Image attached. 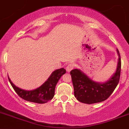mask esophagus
Here are the masks:
<instances>
[{
	"label": "esophagus",
	"mask_w": 129,
	"mask_h": 129,
	"mask_svg": "<svg viewBox=\"0 0 129 129\" xmlns=\"http://www.w3.org/2000/svg\"><path fill=\"white\" fill-rule=\"evenodd\" d=\"M75 67V64L73 63H70L68 64V65H67V68H66V69H67V72H70V71H72V70L73 69V68H74Z\"/></svg>",
	"instance_id": "obj_1"
}]
</instances>
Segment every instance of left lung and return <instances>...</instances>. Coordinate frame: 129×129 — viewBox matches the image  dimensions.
<instances>
[{
    "mask_svg": "<svg viewBox=\"0 0 129 129\" xmlns=\"http://www.w3.org/2000/svg\"><path fill=\"white\" fill-rule=\"evenodd\" d=\"M116 51L118 61L116 72L105 83L94 82L80 70L74 69L71 71L74 95L80 102L89 105L102 102L112 94L118 84L120 77V55L118 49Z\"/></svg>",
    "mask_w": 129,
    "mask_h": 129,
    "instance_id": "obj_1",
    "label": "left lung"
}]
</instances>
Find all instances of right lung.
Returning <instances> with one entry per match:
<instances>
[{
	"label": "right lung",
	"mask_w": 129,
	"mask_h": 129,
	"mask_svg": "<svg viewBox=\"0 0 129 129\" xmlns=\"http://www.w3.org/2000/svg\"><path fill=\"white\" fill-rule=\"evenodd\" d=\"M65 73L66 70L63 68L54 71L41 86L32 90H25L20 89L16 86L9 77L8 78L14 90L20 98L30 102L44 104L53 98L56 84L61 76Z\"/></svg>",
	"instance_id": "obj_1"
}]
</instances>
